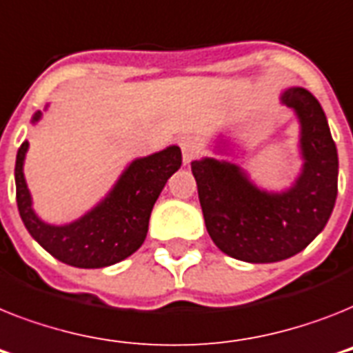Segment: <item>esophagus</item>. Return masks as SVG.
I'll use <instances>...</instances> for the list:
<instances>
[{"mask_svg":"<svg viewBox=\"0 0 353 353\" xmlns=\"http://www.w3.org/2000/svg\"><path fill=\"white\" fill-rule=\"evenodd\" d=\"M181 152H183V163H185V165H190L194 159L199 157V145H197L194 139H183Z\"/></svg>","mask_w":353,"mask_h":353,"instance_id":"34e87169","label":"esophagus"}]
</instances>
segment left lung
Listing matches in <instances>:
<instances>
[{
    "mask_svg": "<svg viewBox=\"0 0 353 353\" xmlns=\"http://www.w3.org/2000/svg\"><path fill=\"white\" fill-rule=\"evenodd\" d=\"M281 105L299 123L301 170L290 186L266 190L239 165L217 157L192 161L206 230L223 254L245 263H277L305 250L334 210L339 159L319 101L303 87L285 88ZM214 154H232L219 136Z\"/></svg>",
    "mask_w": 353,
    "mask_h": 353,
    "instance_id": "8db88e82",
    "label": "left lung"
}]
</instances>
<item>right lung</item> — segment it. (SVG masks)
Returning <instances> with one entry per match:
<instances>
[{
	"mask_svg": "<svg viewBox=\"0 0 353 353\" xmlns=\"http://www.w3.org/2000/svg\"><path fill=\"white\" fill-rule=\"evenodd\" d=\"M41 117L43 110H37L30 123L36 125ZM27 152L28 141H25L18 150L14 170L16 201L23 225L50 256L76 268H103L132 256L147 237L154 203L183 161L177 145L136 157L107 196L90 210L65 225H50L34 210L32 194L23 172Z\"/></svg>",
	"mask_w": 353,
	"mask_h": 353,
	"instance_id": "add662e5",
	"label": "right lung"
}]
</instances>
